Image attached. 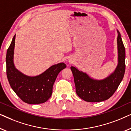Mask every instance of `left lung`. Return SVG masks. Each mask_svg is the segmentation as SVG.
<instances>
[{
  "instance_id": "left-lung-1",
  "label": "left lung",
  "mask_w": 131,
  "mask_h": 131,
  "mask_svg": "<svg viewBox=\"0 0 131 131\" xmlns=\"http://www.w3.org/2000/svg\"><path fill=\"white\" fill-rule=\"evenodd\" d=\"M118 64L112 73L103 79L91 78L87 73L71 66L76 92L84 101L91 103L101 102L112 96L122 80L125 71V48L120 32L117 30Z\"/></svg>"
}]
</instances>
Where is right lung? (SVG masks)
<instances>
[{
    "label": "right lung",
    "instance_id": "add662e5",
    "mask_svg": "<svg viewBox=\"0 0 131 131\" xmlns=\"http://www.w3.org/2000/svg\"><path fill=\"white\" fill-rule=\"evenodd\" d=\"M15 35L6 53V74L10 87L25 103L30 104L43 103L51 97L53 83L58 73L66 65L60 62L52 66L42 74L28 76L17 70L14 62Z\"/></svg>",
    "mask_w": 131,
    "mask_h": 131
}]
</instances>
